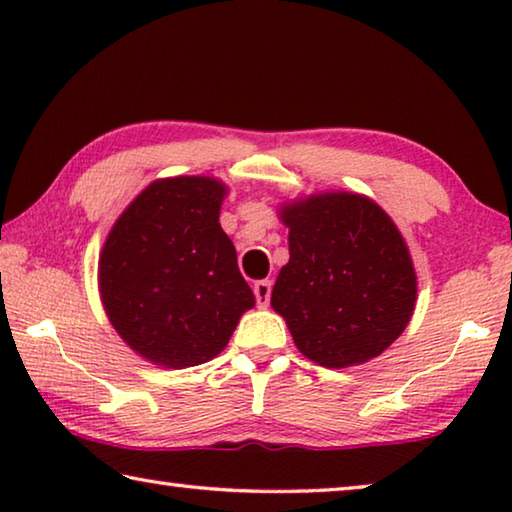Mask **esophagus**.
Returning a JSON list of instances; mask_svg holds the SVG:
<instances>
[{
    "label": "esophagus",
    "mask_w": 512,
    "mask_h": 512,
    "mask_svg": "<svg viewBox=\"0 0 512 512\" xmlns=\"http://www.w3.org/2000/svg\"><path fill=\"white\" fill-rule=\"evenodd\" d=\"M271 289H273V282L271 280H259L255 282V300L259 307H268V302H271Z\"/></svg>",
    "instance_id": "obj_1"
}]
</instances>
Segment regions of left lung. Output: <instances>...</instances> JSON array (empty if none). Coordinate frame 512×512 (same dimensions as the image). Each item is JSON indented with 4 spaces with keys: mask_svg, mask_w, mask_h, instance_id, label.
Listing matches in <instances>:
<instances>
[{
    "mask_svg": "<svg viewBox=\"0 0 512 512\" xmlns=\"http://www.w3.org/2000/svg\"><path fill=\"white\" fill-rule=\"evenodd\" d=\"M289 264L271 305L298 350L325 368L379 357L409 325L415 271L400 230L359 194H323L282 210Z\"/></svg>",
    "mask_w": 512,
    "mask_h": 512,
    "instance_id": "1",
    "label": "left lung"
}]
</instances>
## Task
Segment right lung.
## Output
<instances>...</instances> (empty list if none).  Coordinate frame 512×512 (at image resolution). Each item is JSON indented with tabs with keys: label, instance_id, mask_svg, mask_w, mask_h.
<instances>
[{
	"label": "right lung",
	"instance_id": "obj_1",
	"mask_svg": "<svg viewBox=\"0 0 512 512\" xmlns=\"http://www.w3.org/2000/svg\"><path fill=\"white\" fill-rule=\"evenodd\" d=\"M223 194L212 178L158 180L126 207L103 246L99 287L110 323L160 366L210 361L255 305L219 225Z\"/></svg>",
	"mask_w": 512,
	"mask_h": 512
}]
</instances>
